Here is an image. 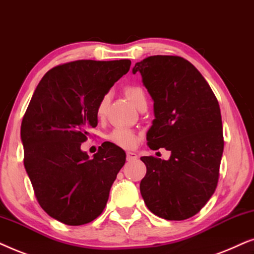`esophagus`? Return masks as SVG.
Segmentation results:
<instances>
[{
  "instance_id": "esophagus-1",
  "label": "esophagus",
  "mask_w": 254,
  "mask_h": 254,
  "mask_svg": "<svg viewBox=\"0 0 254 254\" xmlns=\"http://www.w3.org/2000/svg\"><path fill=\"white\" fill-rule=\"evenodd\" d=\"M138 155L134 153V152H131V151H127V161H132V160H136Z\"/></svg>"
}]
</instances>
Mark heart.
<instances>
[{"label":"heart","mask_w":254,"mask_h":254,"mask_svg":"<svg viewBox=\"0 0 254 254\" xmlns=\"http://www.w3.org/2000/svg\"><path fill=\"white\" fill-rule=\"evenodd\" d=\"M125 94H127V99L132 102L134 106H137V103L139 102L140 99L145 97V93L141 88L137 86H127L125 88ZM108 95L103 96L99 102L97 106V116H102L106 111L107 104H108ZM109 140L115 145L124 147V148H132L138 143V136L133 130L127 129V127H117L113 132L109 134Z\"/></svg>","instance_id":"obj_1"}]
</instances>
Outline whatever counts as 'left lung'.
Listing matches in <instances>:
<instances>
[{
	"mask_svg": "<svg viewBox=\"0 0 254 254\" xmlns=\"http://www.w3.org/2000/svg\"><path fill=\"white\" fill-rule=\"evenodd\" d=\"M137 72L153 100L147 145L171 152L168 160L140 158L146 165L140 194L159 217L187 219L217 187L224 148L218 101L202 74L181 57H148L134 65Z\"/></svg>",
	"mask_w": 254,
	"mask_h": 254,
	"instance_id": "left-lung-1",
	"label": "left lung"
}]
</instances>
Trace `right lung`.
<instances>
[{"label": "right lung", "instance_id": "add662e5", "mask_svg": "<svg viewBox=\"0 0 254 254\" xmlns=\"http://www.w3.org/2000/svg\"><path fill=\"white\" fill-rule=\"evenodd\" d=\"M127 59L77 60L53 67L37 86L21 127L24 167L40 207L67 225L102 214L125 152L106 141L93 159L81 150L97 106L130 69Z\"/></svg>", "mask_w": 254, "mask_h": 254}]
</instances>
